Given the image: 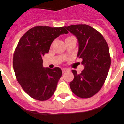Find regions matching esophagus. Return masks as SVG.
<instances>
[{
	"label": "esophagus",
	"instance_id": "obj_1",
	"mask_svg": "<svg viewBox=\"0 0 124 124\" xmlns=\"http://www.w3.org/2000/svg\"><path fill=\"white\" fill-rule=\"evenodd\" d=\"M67 69H62V73H64V72H65L67 71Z\"/></svg>",
	"mask_w": 124,
	"mask_h": 124
}]
</instances>
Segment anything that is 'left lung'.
<instances>
[{"label": "left lung", "mask_w": 124, "mask_h": 124, "mask_svg": "<svg viewBox=\"0 0 124 124\" xmlns=\"http://www.w3.org/2000/svg\"><path fill=\"white\" fill-rule=\"evenodd\" d=\"M78 38V57L82 59L84 70L78 74L72 70L74 79L70 83L72 91L81 98H89L96 94L105 83L111 64L108 45L103 35L87 24L65 26Z\"/></svg>", "instance_id": "left-lung-1"}]
</instances>
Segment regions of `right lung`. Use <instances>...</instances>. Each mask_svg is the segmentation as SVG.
Returning a JSON list of instances; mask_svg holds the SVG:
<instances>
[{
	"mask_svg": "<svg viewBox=\"0 0 124 124\" xmlns=\"http://www.w3.org/2000/svg\"><path fill=\"white\" fill-rule=\"evenodd\" d=\"M67 33L65 27L38 26L19 39L13 55V68L22 88L34 99L47 100L55 91L62 70L59 67H43L42 57L49 52L55 38Z\"/></svg>",
	"mask_w": 124,
	"mask_h": 124,
	"instance_id": "obj_1",
	"label": "right lung"
}]
</instances>
